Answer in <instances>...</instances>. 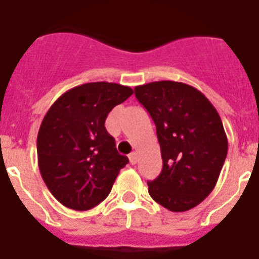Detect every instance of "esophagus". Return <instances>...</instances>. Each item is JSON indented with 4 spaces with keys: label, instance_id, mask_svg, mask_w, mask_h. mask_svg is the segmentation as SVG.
I'll return each instance as SVG.
<instances>
[{
    "label": "esophagus",
    "instance_id": "obj_1",
    "mask_svg": "<svg viewBox=\"0 0 259 259\" xmlns=\"http://www.w3.org/2000/svg\"><path fill=\"white\" fill-rule=\"evenodd\" d=\"M129 160H130V164H136L137 160H138V156H137L136 153H132L129 155Z\"/></svg>",
    "mask_w": 259,
    "mask_h": 259
}]
</instances>
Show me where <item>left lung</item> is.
<instances>
[{
	"label": "left lung",
	"instance_id": "obj_1",
	"mask_svg": "<svg viewBox=\"0 0 259 259\" xmlns=\"http://www.w3.org/2000/svg\"><path fill=\"white\" fill-rule=\"evenodd\" d=\"M156 126L163 168L150 196L172 212L199 205L213 191L228 153L216 108L199 89L162 80L134 88Z\"/></svg>",
	"mask_w": 259,
	"mask_h": 259
}]
</instances>
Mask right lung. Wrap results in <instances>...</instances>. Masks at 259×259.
<instances>
[{
  "label": "right lung",
  "mask_w": 259,
  "mask_h": 259,
  "mask_svg": "<svg viewBox=\"0 0 259 259\" xmlns=\"http://www.w3.org/2000/svg\"><path fill=\"white\" fill-rule=\"evenodd\" d=\"M132 95L130 87L116 82H87L63 93L46 113L36 138L39 171L64 207H96L129 163L117 151L105 119Z\"/></svg>",
  "instance_id": "1"
}]
</instances>
